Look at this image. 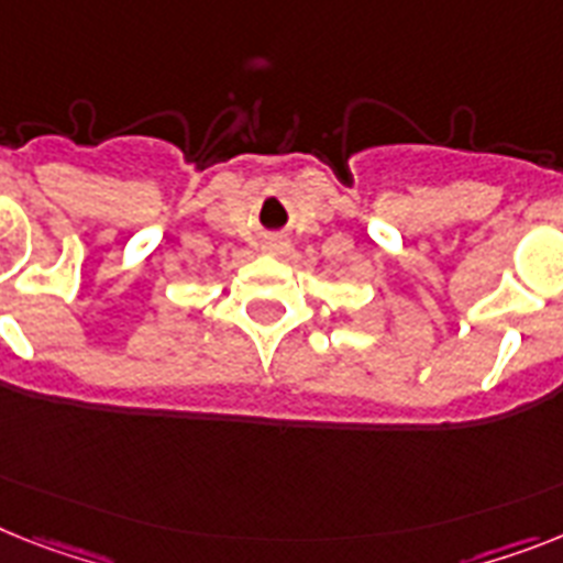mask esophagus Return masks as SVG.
Returning <instances> with one entry per match:
<instances>
[{
    "mask_svg": "<svg viewBox=\"0 0 563 563\" xmlns=\"http://www.w3.org/2000/svg\"><path fill=\"white\" fill-rule=\"evenodd\" d=\"M263 249H266L268 254H283V252H289V240H283V238H272L263 243Z\"/></svg>",
    "mask_w": 563,
    "mask_h": 563,
    "instance_id": "1",
    "label": "esophagus"
}]
</instances>
